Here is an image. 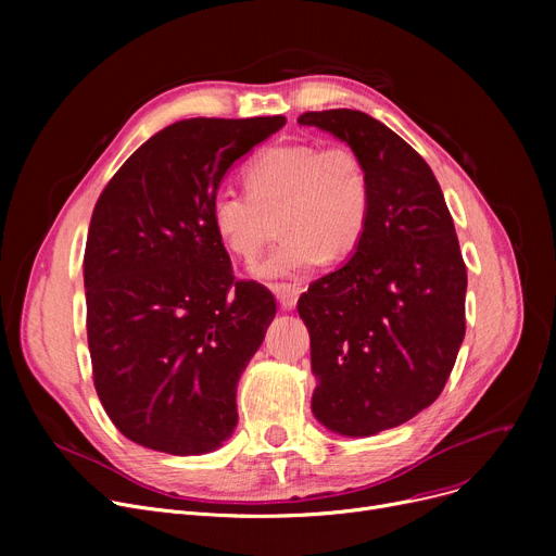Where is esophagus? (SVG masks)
<instances>
[{"label":"esophagus","instance_id":"1","mask_svg":"<svg viewBox=\"0 0 556 556\" xmlns=\"http://www.w3.org/2000/svg\"><path fill=\"white\" fill-rule=\"evenodd\" d=\"M273 293L277 298V302L281 304V308L290 311L298 306V300L302 295V286L298 283H273Z\"/></svg>","mask_w":556,"mask_h":556}]
</instances>
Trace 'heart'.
<instances>
[{
    "label": "heart",
    "instance_id": "1",
    "mask_svg": "<svg viewBox=\"0 0 556 556\" xmlns=\"http://www.w3.org/2000/svg\"><path fill=\"white\" fill-rule=\"evenodd\" d=\"M248 189L223 185L210 202L220 243L241 258L261 252L279 212L283 239L252 266L258 279L304 273L331 256L354 252L365 237L371 187L361 157L344 146L281 143L245 168Z\"/></svg>",
    "mask_w": 556,
    "mask_h": 556
}]
</instances>
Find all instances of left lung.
I'll return each instance as SVG.
<instances>
[{"instance_id": "left-lung-1", "label": "left lung", "mask_w": 556, "mask_h": 556, "mask_svg": "<svg viewBox=\"0 0 556 556\" xmlns=\"http://www.w3.org/2000/svg\"><path fill=\"white\" fill-rule=\"evenodd\" d=\"M298 124L344 141L371 187L354 256L298 302L311 336L315 419L369 437L442 394L466 331V266L440 182L410 143L358 110L304 112Z\"/></svg>"}]
</instances>
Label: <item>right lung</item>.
<instances>
[{
    "label": "right lung",
    "instance_id": "right-lung-1",
    "mask_svg": "<svg viewBox=\"0 0 556 556\" xmlns=\"http://www.w3.org/2000/svg\"><path fill=\"white\" fill-rule=\"evenodd\" d=\"M283 116L185 119L114 173L83 258L94 388L130 442L202 455L237 428V386L277 304L237 281L210 202L229 166Z\"/></svg>",
    "mask_w": 556,
    "mask_h": 556
}]
</instances>
